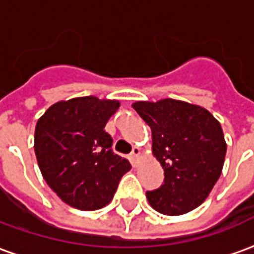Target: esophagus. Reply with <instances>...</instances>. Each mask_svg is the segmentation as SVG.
I'll return each mask as SVG.
<instances>
[{
	"label": "esophagus",
	"instance_id": "1",
	"mask_svg": "<svg viewBox=\"0 0 254 254\" xmlns=\"http://www.w3.org/2000/svg\"><path fill=\"white\" fill-rule=\"evenodd\" d=\"M140 155H141V151H140V148L138 147H134L132 151V154H130V159H132V162L136 165V162H137V159L140 158Z\"/></svg>",
	"mask_w": 254,
	"mask_h": 254
}]
</instances>
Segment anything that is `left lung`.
I'll use <instances>...</instances> for the list:
<instances>
[{
    "mask_svg": "<svg viewBox=\"0 0 254 254\" xmlns=\"http://www.w3.org/2000/svg\"><path fill=\"white\" fill-rule=\"evenodd\" d=\"M152 132V154L165 170L147 200L163 215H184L204 202L219 180L226 141L219 121L204 107L176 99L134 102Z\"/></svg>",
    "mask_w": 254,
    "mask_h": 254,
    "instance_id": "8db88e82",
    "label": "left lung"
}]
</instances>
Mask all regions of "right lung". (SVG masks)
<instances>
[{
	"instance_id": "right-lung-1",
	"label": "right lung",
	"mask_w": 254,
	"mask_h": 254,
	"mask_svg": "<svg viewBox=\"0 0 254 254\" xmlns=\"http://www.w3.org/2000/svg\"><path fill=\"white\" fill-rule=\"evenodd\" d=\"M118 107V100L73 98L50 106L36 122L34 148L42 176L70 207L103 208L132 169L113 152V138L105 130Z\"/></svg>"
}]
</instances>
